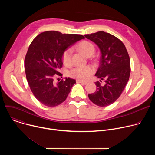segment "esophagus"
Wrapping results in <instances>:
<instances>
[{
  "mask_svg": "<svg viewBox=\"0 0 155 155\" xmlns=\"http://www.w3.org/2000/svg\"><path fill=\"white\" fill-rule=\"evenodd\" d=\"M77 83H81V84H86L87 83V81H82V80H77Z\"/></svg>",
  "mask_w": 155,
  "mask_h": 155,
  "instance_id": "34e87169",
  "label": "esophagus"
}]
</instances>
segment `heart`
Listing matches in <instances>:
<instances>
[{"instance_id": "1", "label": "heart", "mask_w": 155, "mask_h": 155, "mask_svg": "<svg viewBox=\"0 0 155 155\" xmlns=\"http://www.w3.org/2000/svg\"><path fill=\"white\" fill-rule=\"evenodd\" d=\"M75 49L81 52L87 57L91 56L95 51V47L93 44L87 40H83L78 43L75 46ZM72 52L70 50H66L64 51L62 56V59L64 64L66 66L71 65ZM94 72V69L91 66L86 67H77L72 70L70 75L79 80H86Z\"/></svg>"}]
</instances>
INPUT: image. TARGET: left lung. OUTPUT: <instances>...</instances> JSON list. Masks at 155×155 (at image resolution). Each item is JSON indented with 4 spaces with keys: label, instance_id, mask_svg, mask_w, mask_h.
<instances>
[{
    "label": "left lung",
    "instance_id": "1",
    "mask_svg": "<svg viewBox=\"0 0 155 155\" xmlns=\"http://www.w3.org/2000/svg\"><path fill=\"white\" fill-rule=\"evenodd\" d=\"M84 35L96 44L101 53L100 65L96 74L101 80L96 82V91L88 94V97L94 104L106 107L119 98L129 80V56L123 43L112 34L99 31Z\"/></svg>",
    "mask_w": 155,
    "mask_h": 155
}]
</instances>
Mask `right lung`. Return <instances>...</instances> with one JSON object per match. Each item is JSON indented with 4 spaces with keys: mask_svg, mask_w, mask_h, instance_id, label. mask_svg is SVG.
Segmentation results:
<instances>
[{
    "mask_svg": "<svg viewBox=\"0 0 155 155\" xmlns=\"http://www.w3.org/2000/svg\"><path fill=\"white\" fill-rule=\"evenodd\" d=\"M82 35L62 34L49 31L38 34L30 44L25 59V69L30 89L42 104L56 107L67 98L75 80L56 78L62 66V56Z\"/></svg>",
    "mask_w": 155,
    "mask_h": 155,
    "instance_id": "add662e5",
    "label": "right lung"
}]
</instances>
